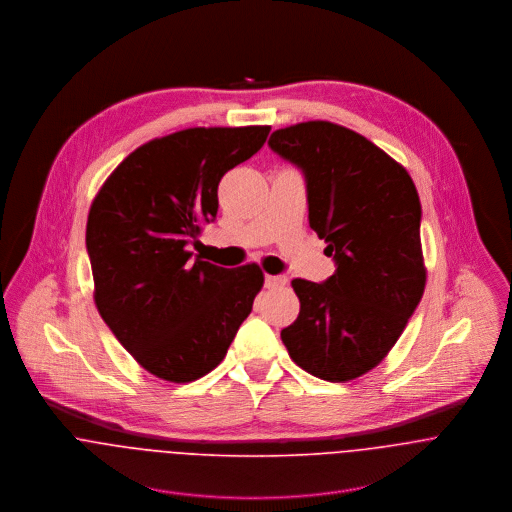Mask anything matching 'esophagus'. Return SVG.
I'll return each instance as SVG.
<instances>
[{
    "instance_id": "esophagus-1",
    "label": "esophagus",
    "mask_w": 512,
    "mask_h": 512,
    "mask_svg": "<svg viewBox=\"0 0 512 512\" xmlns=\"http://www.w3.org/2000/svg\"><path fill=\"white\" fill-rule=\"evenodd\" d=\"M286 276H266L264 278V284H266V288H270V290H280V288H284L286 286Z\"/></svg>"
}]
</instances>
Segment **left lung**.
<instances>
[{
    "label": "left lung",
    "mask_w": 512,
    "mask_h": 512,
    "mask_svg": "<svg viewBox=\"0 0 512 512\" xmlns=\"http://www.w3.org/2000/svg\"><path fill=\"white\" fill-rule=\"evenodd\" d=\"M268 146L301 171L309 226L337 268L321 284L293 280L301 307L282 341L309 374L353 380L388 355L424 295L416 185L380 147L331 122L276 130Z\"/></svg>",
    "instance_id": "8db88e82"
}]
</instances>
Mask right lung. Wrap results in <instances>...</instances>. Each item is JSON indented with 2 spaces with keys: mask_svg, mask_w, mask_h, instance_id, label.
Wrapping results in <instances>:
<instances>
[{
  "mask_svg": "<svg viewBox=\"0 0 512 512\" xmlns=\"http://www.w3.org/2000/svg\"><path fill=\"white\" fill-rule=\"evenodd\" d=\"M270 126L191 128L132 151L86 222L94 301L120 345L151 374L191 382L224 359L264 274L193 258L217 219L222 175L264 146Z\"/></svg>",
  "mask_w": 512,
  "mask_h": 512,
  "instance_id": "obj_1",
  "label": "right lung"
}]
</instances>
